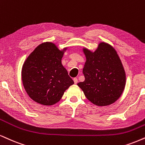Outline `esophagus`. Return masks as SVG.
Here are the masks:
<instances>
[{
	"mask_svg": "<svg viewBox=\"0 0 145 145\" xmlns=\"http://www.w3.org/2000/svg\"><path fill=\"white\" fill-rule=\"evenodd\" d=\"M74 82L75 84H76L77 83H78V78H74Z\"/></svg>",
	"mask_w": 145,
	"mask_h": 145,
	"instance_id": "obj_1",
	"label": "esophagus"
}]
</instances>
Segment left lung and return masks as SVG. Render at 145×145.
Masks as SVG:
<instances>
[{"mask_svg":"<svg viewBox=\"0 0 145 145\" xmlns=\"http://www.w3.org/2000/svg\"><path fill=\"white\" fill-rule=\"evenodd\" d=\"M86 61L83 68L85 80L78 84L87 99L99 106L116 101L126 85V73L115 49L101 42L96 50L83 48Z\"/></svg>","mask_w":145,"mask_h":145,"instance_id":"1","label":"left lung"}]
</instances>
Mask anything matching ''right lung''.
I'll use <instances>...</instances> for the list:
<instances>
[{"label": "right lung", "mask_w": 145, "mask_h": 145, "mask_svg": "<svg viewBox=\"0 0 145 145\" xmlns=\"http://www.w3.org/2000/svg\"><path fill=\"white\" fill-rule=\"evenodd\" d=\"M66 49L59 50L54 43L45 42L38 45L24 62L21 71L24 88L37 103L54 105L74 84L61 63Z\"/></svg>", "instance_id": "obj_1"}]
</instances>
